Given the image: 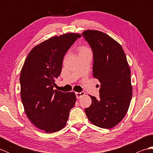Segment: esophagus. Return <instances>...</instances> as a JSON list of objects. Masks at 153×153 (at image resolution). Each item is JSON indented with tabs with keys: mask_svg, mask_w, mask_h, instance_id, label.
I'll list each match as a JSON object with an SVG mask.
<instances>
[{
	"mask_svg": "<svg viewBox=\"0 0 153 153\" xmlns=\"http://www.w3.org/2000/svg\"><path fill=\"white\" fill-rule=\"evenodd\" d=\"M85 92H81V93L77 92V93H76V95L77 99H79L80 97H82V96L85 95Z\"/></svg>",
	"mask_w": 153,
	"mask_h": 153,
	"instance_id": "1",
	"label": "esophagus"
}]
</instances>
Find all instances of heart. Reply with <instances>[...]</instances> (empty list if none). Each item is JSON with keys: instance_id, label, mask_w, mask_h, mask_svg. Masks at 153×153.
I'll return each instance as SVG.
<instances>
[{"instance_id": "b5f03b06", "label": "heart", "mask_w": 153, "mask_h": 153, "mask_svg": "<svg viewBox=\"0 0 153 153\" xmlns=\"http://www.w3.org/2000/svg\"><path fill=\"white\" fill-rule=\"evenodd\" d=\"M87 51H90V49L86 46H82L79 48V53H82V52H85Z\"/></svg>"}]
</instances>
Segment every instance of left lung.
<instances>
[{
  "label": "left lung",
  "instance_id": "obj_1",
  "mask_svg": "<svg viewBox=\"0 0 153 153\" xmlns=\"http://www.w3.org/2000/svg\"><path fill=\"white\" fill-rule=\"evenodd\" d=\"M83 35L93 53V76L100 83V99L89 95L85 109L93 124L104 129L116 126L124 118L132 97L131 71L121 45L102 31L87 30Z\"/></svg>",
  "mask_w": 153,
  "mask_h": 153
}]
</instances>
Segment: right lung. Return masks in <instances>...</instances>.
Returning a JSON list of instances; mask_svg holds the SVG:
<instances>
[{"mask_svg": "<svg viewBox=\"0 0 153 153\" xmlns=\"http://www.w3.org/2000/svg\"><path fill=\"white\" fill-rule=\"evenodd\" d=\"M81 37L77 33H67L50 37L32 48L22 66L19 82L25 113L35 127L45 133L63 129L76 103L74 92L53 88L65 54Z\"/></svg>", "mask_w": 153, "mask_h": 153, "instance_id": "right-lung-1", "label": "right lung"}]
</instances>
